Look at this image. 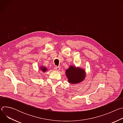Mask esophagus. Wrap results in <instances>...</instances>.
Returning <instances> with one entry per match:
<instances>
[{"label": "esophagus", "mask_w": 123, "mask_h": 123, "mask_svg": "<svg viewBox=\"0 0 123 123\" xmlns=\"http://www.w3.org/2000/svg\"><path fill=\"white\" fill-rule=\"evenodd\" d=\"M55 71H60V67H55Z\"/></svg>", "instance_id": "34e87169"}]
</instances>
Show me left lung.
Listing matches in <instances>:
<instances>
[{
  "mask_svg": "<svg viewBox=\"0 0 123 123\" xmlns=\"http://www.w3.org/2000/svg\"><path fill=\"white\" fill-rule=\"evenodd\" d=\"M66 75L68 82L71 84H75L83 81L86 76L85 71L83 68H76L71 66L66 71Z\"/></svg>",
  "mask_w": 123,
  "mask_h": 123,
  "instance_id": "obj_1",
  "label": "left lung"
}]
</instances>
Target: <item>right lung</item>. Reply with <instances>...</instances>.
Masks as SVG:
<instances>
[{"label":"right lung","instance_id":"right-lung-1","mask_svg":"<svg viewBox=\"0 0 123 123\" xmlns=\"http://www.w3.org/2000/svg\"><path fill=\"white\" fill-rule=\"evenodd\" d=\"M40 69L41 70V71L43 72H46L47 71V68L45 67H44V66H42L40 68Z\"/></svg>","mask_w":123,"mask_h":123}]
</instances>
